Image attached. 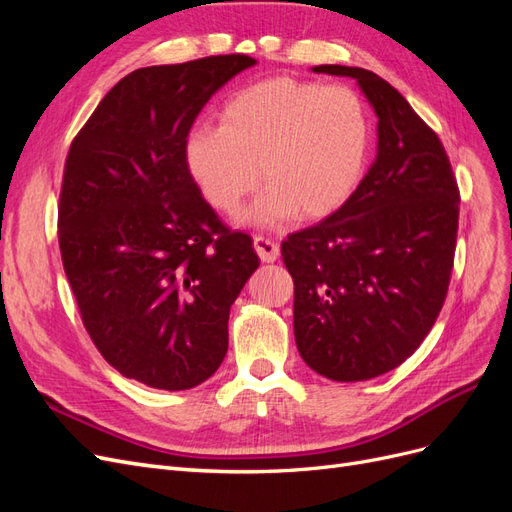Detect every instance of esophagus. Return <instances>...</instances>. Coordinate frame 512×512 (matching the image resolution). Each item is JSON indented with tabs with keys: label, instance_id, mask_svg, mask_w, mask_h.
<instances>
[{
	"label": "esophagus",
	"instance_id": "1",
	"mask_svg": "<svg viewBox=\"0 0 512 512\" xmlns=\"http://www.w3.org/2000/svg\"><path fill=\"white\" fill-rule=\"evenodd\" d=\"M254 250L262 262H275L277 256H280V245H277L273 239L262 237V235L254 237Z\"/></svg>",
	"mask_w": 512,
	"mask_h": 512
}]
</instances>
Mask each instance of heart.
<instances>
[{
	"label": "heart",
	"instance_id": "heart-1",
	"mask_svg": "<svg viewBox=\"0 0 512 512\" xmlns=\"http://www.w3.org/2000/svg\"><path fill=\"white\" fill-rule=\"evenodd\" d=\"M369 149L371 119L354 89L273 76L235 91L220 126L185 134L181 158L200 196L222 213L237 211L262 175L269 188L241 222L269 226L344 207L363 181Z\"/></svg>",
	"mask_w": 512,
	"mask_h": 512
}]
</instances>
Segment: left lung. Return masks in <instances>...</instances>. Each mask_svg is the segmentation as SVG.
<instances>
[{
    "label": "left lung",
    "instance_id": "1",
    "mask_svg": "<svg viewBox=\"0 0 512 512\" xmlns=\"http://www.w3.org/2000/svg\"><path fill=\"white\" fill-rule=\"evenodd\" d=\"M378 117V156L327 220L292 232L282 258L294 282V339L316 374L359 382L423 344L451 282L459 188L438 134L378 74L350 66Z\"/></svg>",
    "mask_w": 512,
    "mask_h": 512
}]
</instances>
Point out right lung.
<instances>
[{
	"instance_id": "1",
	"label": "right lung",
	"mask_w": 512,
	"mask_h": 512,
	"mask_svg": "<svg viewBox=\"0 0 512 512\" xmlns=\"http://www.w3.org/2000/svg\"><path fill=\"white\" fill-rule=\"evenodd\" d=\"M254 64L235 53L138 68L68 151L64 271L106 363L151 389L185 391L215 374L230 305L260 265L252 237L220 222L181 158L209 98Z\"/></svg>"
}]
</instances>
